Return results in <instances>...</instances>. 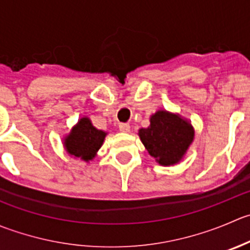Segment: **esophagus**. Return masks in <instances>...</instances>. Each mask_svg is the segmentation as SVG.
<instances>
[{
    "label": "esophagus",
    "mask_w": 250,
    "mask_h": 250,
    "mask_svg": "<svg viewBox=\"0 0 250 250\" xmlns=\"http://www.w3.org/2000/svg\"><path fill=\"white\" fill-rule=\"evenodd\" d=\"M118 128H120L121 132H123V133H129L130 132V125H128V123H120Z\"/></svg>",
    "instance_id": "esophagus-1"
}]
</instances>
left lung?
I'll return each mask as SVG.
<instances>
[{
  "label": "left lung",
  "mask_w": 250,
  "mask_h": 250,
  "mask_svg": "<svg viewBox=\"0 0 250 250\" xmlns=\"http://www.w3.org/2000/svg\"><path fill=\"white\" fill-rule=\"evenodd\" d=\"M150 156L161 166H172L186 156L194 140V128L190 121L179 113L157 110L150 116V125L138 132Z\"/></svg>",
  "instance_id": "obj_1"
}]
</instances>
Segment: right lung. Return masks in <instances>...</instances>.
Wrapping results in <instances>:
<instances>
[{"mask_svg": "<svg viewBox=\"0 0 250 250\" xmlns=\"http://www.w3.org/2000/svg\"><path fill=\"white\" fill-rule=\"evenodd\" d=\"M107 132L94 127L90 118L83 116L63 137V147L69 156L90 162L103 146Z\"/></svg>", "mask_w": 250, "mask_h": 250, "instance_id": "obj_1", "label": "right lung"}]
</instances>
